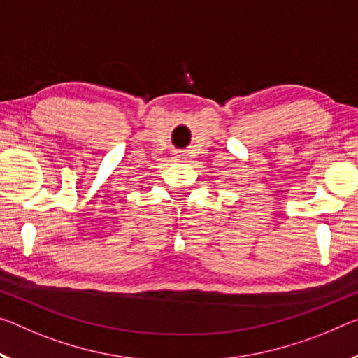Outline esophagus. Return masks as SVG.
<instances>
[{"instance_id":"1","label":"esophagus","mask_w":358,"mask_h":358,"mask_svg":"<svg viewBox=\"0 0 358 358\" xmlns=\"http://www.w3.org/2000/svg\"><path fill=\"white\" fill-rule=\"evenodd\" d=\"M178 157H180V156H178Z\"/></svg>"}]
</instances>
